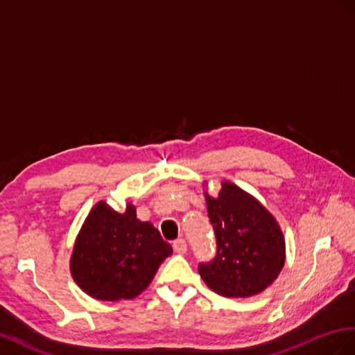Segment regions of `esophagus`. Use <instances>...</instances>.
Returning <instances> with one entry per match:
<instances>
[{
	"label": "esophagus",
	"instance_id": "obj_1",
	"mask_svg": "<svg viewBox=\"0 0 355 355\" xmlns=\"http://www.w3.org/2000/svg\"><path fill=\"white\" fill-rule=\"evenodd\" d=\"M172 248H174L175 252H178V254H184V252L187 251V244L186 241L183 238H178L175 239L174 242H172Z\"/></svg>",
	"mask_w": 355,
	"mask_h": 355
}]
</instances>
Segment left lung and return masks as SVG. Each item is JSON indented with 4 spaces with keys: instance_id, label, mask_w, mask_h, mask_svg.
<instances>
[{
    "instance_id": "obj_1",
    "label": "left lung",
    "mask_w": 355,
    "mask_h": 355,
    "mask_svg": "<svg viewBox=\"0 0 355 355\" xmlns=\"http://www.w3.org/2000/svg\"><path fill=\"white\" fill-rule=\"evenodd\" d=\"M217 241L216 256L199 263V275L217 295L250 297L277 279L286 261V241L277 220L260 202L230 181L217 198L207 195Z\"/></svg>"
}]
</instances>
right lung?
Segmentation results:
<instances>
[{
    "instance_id": "right-lung-1",
    "label": "right lung",
    "mask_w": 355,
    "mask_h": 355,
    "mask_svg": "<svg viewBox=\"0 0 355 355\" xmlns=\"http://www.w3.org/2000/svg\"><path fill=\"white\" fill-rule=\"evenodd\" d=\"M172 247L128 204L119 214L105 202L89 212L71 256V275L98 300L134 299L143 293Z\"/></svg>"
}]
</instances>
